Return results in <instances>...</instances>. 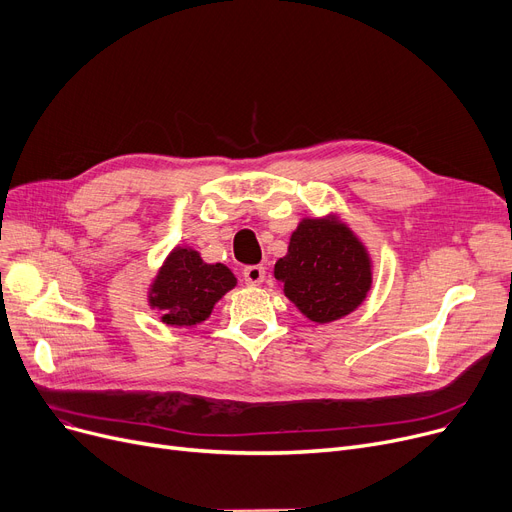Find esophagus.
Masks as SVG:
<instances>
[{
  "mask_svg": "<svg viewBox=\"0 0 512 512\" xmlns=\"http://www.w3.org/2000/svg\"><path fill=\"white\" fill-rule=\"evenodd\" d=\"M266 277V269L262 264H252L243 269V279H246L248 285H260Z\"/></svg>",
  "mask_w": 512,
  "mask_h": 512,
  "instance_id": "1",
  "label": "esophagus"
}]
</instances>
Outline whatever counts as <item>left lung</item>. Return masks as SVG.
I'll list each match as a JSON object with an SVG mask.
<instances>
[{"instance_id":"1","label":"left lung","mask_w":512,"mask_h":512,"mask_svg":"<svg viewBox=\"0 0 512 512\" xmlns=\"http://www.w3.org/2000/svg\"><path fill=\"white\" fill-rule=\"evenodd\" d=\"M275 279L289 302L312 323H333L354 312L373 283L364 243L335 214L302 218L287 254L275 264Z\"/></svg>"}]
</instances>
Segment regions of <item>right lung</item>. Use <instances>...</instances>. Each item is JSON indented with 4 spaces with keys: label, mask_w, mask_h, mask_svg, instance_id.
I'll use <instances>...</instances> for the list:
<instances>
[{
    "label": "right lung",
    "mask_w": 512,
    "mask_h": 512,
    "mask_svg": "<svg viewBox=\"0 0 512 512\" xmlns=\"http://www.w3.org/2000/svg\"><path fill=\"white\" fill-rule=\"evenodd\" d=\"M235 285L237 279L225 264H208L200 252L177 246L154 277L148 302L160 314L162 323L193 327L206 321L214 304Z\"/></svg>",
    "instance_id": "obj_1"
}]
</instances>
